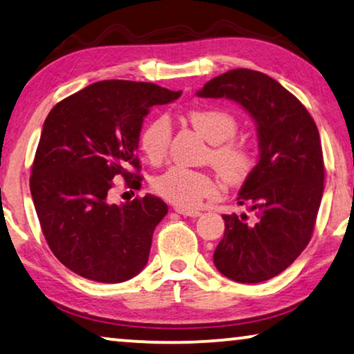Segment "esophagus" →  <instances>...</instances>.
Instances as JSON below:
<instances>
[{
  "mask_svg": "<svg viewBox=\"0 0 354 354\" xmlns=\"http://www.w3.org/2000/svg\"><path fill=\"white\" fill-rule=\"evenodd\" d=\"M175 212L179 213V215H183V216H191V218H197V216L202 215V213L197 212V210H186V208H179V207L175 208Z\"/></svg>",
  "mask_w": 354,
  "mask_h": 354,
  "instance_id": "obj_1",
  "label": "esophagus"
}]
</instances>
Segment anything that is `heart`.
Listing matches in <instances>:
<instances>
[{
  "mask_svg": "<svg viewBox=\"0 0 354 354\" xmlns=\"http://www.w3.org/2000/svg\"><path fill=\"white\" fill-rule=\"evenodd\" d=\"M189 120L213 144L212 162L227 181H242L253 168V152L248 144L232 136L237 131V120L232 113L220 109H194ZM171 141V123L167 115L152 118L144 127L139 144L151 162H160L167 156ZM157 196L179 208H196L203 198L215 196L216 183L205 171L184 167H171L152 181Z\"/></svg>",
  "mask_w": 354,
  "mask_h": 354,
  "instance_id": "heart-1",
  "label": "heart"
}]
</instances>
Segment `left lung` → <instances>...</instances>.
I'll use <instances>...</instances> for the list:
<instances>
[{"instance_id":"1","label":"left lung","mask_w":354,"mask_h":354,"mask_svg":"<svg viewBox=\"0 0 354 354\" xmlns=\"http://www.w3.org/2000/svg\"><path fill=\"white\" fill-rule=\"evenodd\" d=\"M201 97L241 104L257 125L260 158L239 192L253 220L223 215L225 236L213 253L223 276L257 283L287 270L315 231L324 160L319 131L306 107L274 78L236 68L205 83Z\"/></svg>"}]
</instances>
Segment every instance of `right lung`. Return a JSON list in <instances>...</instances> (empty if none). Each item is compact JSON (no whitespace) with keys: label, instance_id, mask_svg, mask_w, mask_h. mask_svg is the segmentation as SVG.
<instances>
[{"label":"right lung","instance_id":"add662e5","mask_svg":"<svg viewBox=\"0 0 354 354\" xmlns=\"http://www.w3.org/2000/svg\"><path fill=\"white\" fill-rule=\"evenodd\" d=\"M179 96L153 83L104 80L48 113L30 191L49 248L75 274L117 283L146 266L167 203L147 194L115 205L109 194L118 178L141 186L136 149L144 117Z\"/></svg>","mask_w":354,"mask_h":354}]
</instances>
